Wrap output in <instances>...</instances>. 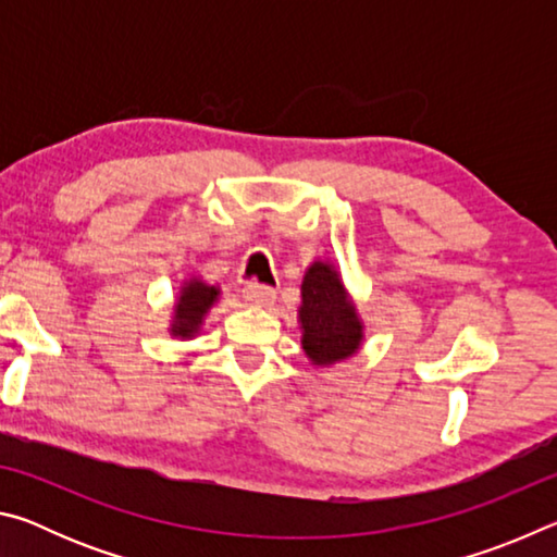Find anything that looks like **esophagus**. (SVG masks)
I'll list each match as a JSON object with an SVG mask.
<instances>
[{"label":"esophagus","instance_id":"esophagus-1","mask_svg":"<svg viewBox=\"0 0 557 557\" xmlns=\"http://www.w3.org/2000/svg\"><path fill=\"white\" fill-rule=\"evenodd\" d=\"M275 289L265 285H248L243 289V299L252 307H270L275 301Z\"/></svg>","mask_w":557,"mask_h":557}]
</instances>
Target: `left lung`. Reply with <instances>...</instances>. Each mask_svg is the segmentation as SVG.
<instances>
[{"label": "left lung", "mask_w": 557, "mask_h": 557, "mask_svg": "<svg viewBox=\"0 0 557 557\" xmlns=\"http://www.w3.org/2000/svg\"><path fill=\"white\" fill-rule=\"evenodd\" d=\"M297 319L301 348L317 369L346 361L363 344L361 317L342 275L329 260H314L307 268Z\"/></svg>", "instance_id": "1"}]
</instances>
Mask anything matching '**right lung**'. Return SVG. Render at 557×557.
I'll return each mask as SVG.
<instances>
[{
  "instance_id": "1",
  "label": "right lung",
  "mask_w": 557,
  "mask_h": 557,
  "mask_svg": "<svg viewBox=\"0 0 557 557\" xmlns=\"http://www.w3.org/2000/svg\"><path fill=\"white\" fill-rule=\"evenodd\" d=\"M221 289L201 277L184 280V285L178 287V295L174 301V314L172 324H169V334L176 338H191L201 332L206 314L211 312V307L219 301Z\"/></svg>"
}]
</instances>
